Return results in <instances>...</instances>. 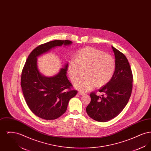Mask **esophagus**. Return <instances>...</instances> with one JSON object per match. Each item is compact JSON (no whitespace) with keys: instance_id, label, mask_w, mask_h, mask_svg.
I'll list each match as a JSON object with an SVG mask.
<instances>
[{"instance_id":"34e87169","label":"esophagus","mask_w":151,"mask_h":151,"mask_svg":"<svg viewBox=\"0 0 151 151\" xmlns=\"http://www.w3.org/2000/svg\"><path fill=\"white\" fill-rule=\"evenodd\" d=\"M78 94H80V95H83L84 93L83 92H78Z\"/></svg>"}]
</instances>
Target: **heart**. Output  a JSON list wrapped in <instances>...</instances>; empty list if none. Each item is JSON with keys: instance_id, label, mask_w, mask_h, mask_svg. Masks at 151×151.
Instances as JSON below:
<instances>
[{"instance_id": "1", "label": "heart", "mask_w": 151, "mask_h": 151, "mask_svg": "<svg viewBox=\"0 0 151 151\" xmlns=\"http://www.w3.org/2000/svg\"><path fill=\"white\" fill-rule=\"evenodd\" d=\"M113 57L103 51L88 47L79 50L75 60L68 65V73L73 82L86 73V76L76 81L75 87L81 92L92 89L96 86H104L111 79L115 71Z\"/></svg>"}]
</instances>
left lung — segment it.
I'll return each instance as SVG.
<instances>
[{"label": "left lung", "mask_w": 151, "mask_h": 151, "mask_svg": "<svg viewBox=\"0 0 151 151\" xmlns=\"http://www.w3.org/2000/svg\"><path fill=\"white\" fill-rule=\"evenodd\" d=\"M115 55V68L110 80L99 92L90 94L91 101L87 106L88 115L98 122H105L115 118L126 106L131 96L133 76L129 62L121 51L112 46Z\"/></svg>", "instance_id": "left-lung-1"}]
</instances>
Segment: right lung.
Instances as JSON below:
<instances>
[{"label": "right lung", "mask_w": 151, "mask_h": 151, "mask_svg": "<svg viewBox=\"0 0 151 151\" xmlns=\"http://www.w3.org/2000/svg\"><path fill=\"white\" fill-rule=\"evenodd\" d=\"M72 43L69 40H54L37 46L29 54L22 69L21 86L24 97L30 110L42 119L53 120L63 114L77 91L72 89L66 76L67 63L57 75L46 77L38 69L37 57L57 46Z\"/></svg>", "instance_id": "add662e5"}]
</instances>
